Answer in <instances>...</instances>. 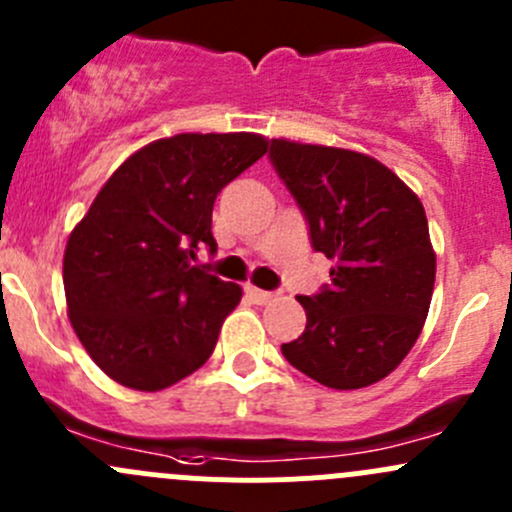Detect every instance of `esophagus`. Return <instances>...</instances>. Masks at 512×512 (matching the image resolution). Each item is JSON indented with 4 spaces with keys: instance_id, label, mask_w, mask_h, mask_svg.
Here are the masks:
<instances>
[{
    "instance_id": "esophagus-1",
    "label": "esophagus",
    "mask_w": 512,
    "mask_h": 512,
    "mask_svg": "<svg viewBox=\"0 0 512 512\" xmlns=\"http://www.w3.org/2000/svg\"><path fill=\"white\" fill-rule=\"evenodd\" d=\"M247 297L257 304H267L277 297V292H267V289H257V287H247Z\"/></svg>"
}]
</instances>
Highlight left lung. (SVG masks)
<instances>
[{"label": "left lung", "instance_id": "left-lung-1", "mask_svg": "<svg viewBox=\"0 0 512 512\" xmlns=\"http://www.w3.org/2000/svg\"><path fill=\"white\" fill-rule=\"evenodd\" d=\"M270 163L297 200L309 242L337 265L312 297L302 337L282 344L294 369L329 389L384 379L411 352L436 280L421 200L379 160L275 138Z\"/></svg>", "mask_w": 512, "mask_h": 512}]
</instances>
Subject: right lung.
Listing matches in <instances>:
<instances>
[{"label":"right lung","instance_id":"obj_1","mask_svg":"<svg viewBox=\"0 0 512 512\" xmlns=\"http://www.w3.org/2000/svg\"><path fill=\"white\" fill-rule=\"evenodd\" d=\"M267 151L255 133H180L108 178L64 252L76 337L103 374L160 391L205 364L242 289L193 265L218 252L220 190Z\"/></svg>","mask_w":512,"mask_h":512}]
</instances>
